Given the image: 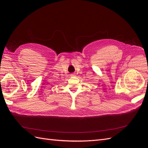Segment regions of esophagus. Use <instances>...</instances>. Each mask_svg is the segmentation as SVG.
Masks as SVG:
<instances>
[{
    "label": "esophagus",
    "instance_id": "obj_1",
    "mask_svg": "<svg viewBox=\"0 0 148 148\" xmlns=\"http://www.w3.org/2000/svg\"><path fill=\"white\" fill-rule=\"evenodd\" d=\"M70 76H71V77H74V76H75V74H73V73H71V74L70 75Z\"/></svg>",
    "mask_w": 148,
    "mask_h": 148
}]
</instances>
